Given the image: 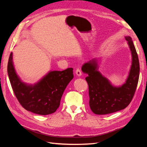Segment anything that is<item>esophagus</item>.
<instances>
[{
  "label": "esophagus",
  "instance_id": "obj_1",
  "mask_svg": "<svg viewBox=\"0 0 147 147\" xmlns=\"http://www.w3.org/2000/svg\"><path fill=\"white\" fill-rule=\"evenodd\" d=\"M75 74H76V75H77V76H78V77L81 76V75H82V72H81L80 69L78 68V69H77L76 70H75Z\"/></svg>",
  "mask_w": 147,
  "mask_h": 147
}]
</instances>
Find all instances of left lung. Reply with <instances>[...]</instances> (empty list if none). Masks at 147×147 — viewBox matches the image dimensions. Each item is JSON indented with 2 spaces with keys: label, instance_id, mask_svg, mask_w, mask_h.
<instances>
[{
  "label": "left lung",
  "instance_id": "obj_1",
  "mask_svg": "<svg viewBox=\"0 0 147 147\" xmlns=\"http://www.w3.org/2000/svg\"><path fill=\"white\" fill-rule=\"evenodd\" d=\"M132 55V65L126 83L122 86H113L98 71L97 60L92 59L84 63L82 70L88 75L86 80L89 86L90 109L96 115H106L125 109L135 94L139 78V61L129 36L125 37Z\"/></svg>",
  "mask_w": 147,
  "mask_h": 147
}]
</instances>
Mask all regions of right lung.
Segmentation results:
<instances>
[{
  "mask_svg": "<svg viewBox=\"0 0 147 147\" xmlns=\"http://www.w3.org/2000/svg\"><path fill=\"white\" fill-rule=\"evenodd\" d=\"M12 53L8 59V77L18 100L26 110L41 115L55 113L63 92L74 78L73 69L50 71L38 83L27 84L18 76L13 64Z\"/></svg>",
  "mask_w": 147,
  "mask_h": 147,
  "instance_id": "obj_1",
  "label": "right lung"
}]
</instances>
